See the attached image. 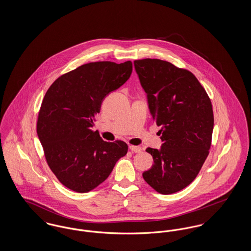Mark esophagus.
<instances>
[{
    "label": "esophagus",
    "mask_w": 251,
    "mask_h": 251,
    "mask_svg": "<svg viewBox=\"0 0 251 251\" xmlns=\"http://www.w3.org/2000/svg\"><path fill=\"white\" fill-rule=\"evenodd\" d=\"M129 148H130V150H131L132 152H140V151H142L141 147H139V146H133V145H131Z\"/></svg>",
    "instance_id": "34e87169"
}]
</instances>
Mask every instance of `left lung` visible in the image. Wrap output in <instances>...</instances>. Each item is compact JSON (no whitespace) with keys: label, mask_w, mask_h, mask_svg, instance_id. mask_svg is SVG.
I'll return each instance as SVG.
<instances>
[{"label":"left lung","mask_w":251,"mask_h":251,"mask_svg":"<svg viewBox=\"0 0 251 251\" xmlns=\"http://www.w3.org/2000/svg\"><path fill=\"white\" fill-rule=\"evenodd\" d=\"M133 64L164 142L160 151L146 149L154 164L144 172V179L163 195L180 191L196 179L209 155L214 129L211 100L185 69L151 58Z\"/></svg>","instance_id":"left-lung-1"}]
</instances>
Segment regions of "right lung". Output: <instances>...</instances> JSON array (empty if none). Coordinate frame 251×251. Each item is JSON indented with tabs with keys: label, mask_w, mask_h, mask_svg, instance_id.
Returning <instances> with one entry per match:
<instances>
[{
	"label": "right lung",
	"mask_w": 251,
	"mask_h": 251,
	"mask_svg": "<svg viewBox=\"0 0 251 251\" xmlns=\"http://www.w3.org/2000/svg\"><path fill=\"white\" fill-rule=\"evenodd\" d=\"M131 61L91 62L58 77L38 112L36 131L49 167L67 188L93 190L107 179L128 145L106 142L92 127L101 101L130 78Z\"/></svg>",
	"instance_id": "obj_1"
}]
</instances>
